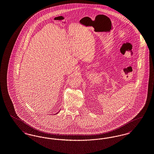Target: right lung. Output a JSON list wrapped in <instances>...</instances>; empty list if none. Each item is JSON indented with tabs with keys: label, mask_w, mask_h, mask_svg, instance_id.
Instances as JSON below:
<instances>
[{
	"label": "right lung",
	"mask_w": 154,
	"mask_h": 154,
	"mask_svg": "<svg viewBox=\"0 0 154 154\" xmlns=\"http://www.w3.org/2000/svg\"><path fill=\"white\" fill-rule=\"evenodd\" d=\"M57 113H56V114H57Z\"/></svg>",
	"instance_id": "add662e5"
}]
</instances>
